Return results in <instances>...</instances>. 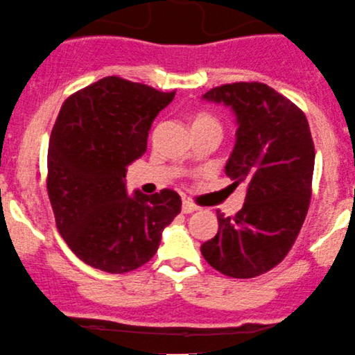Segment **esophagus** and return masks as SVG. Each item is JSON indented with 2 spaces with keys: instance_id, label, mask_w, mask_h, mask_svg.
Segmentation results:
<instances>
[{
  "instance_id": "esophagus-1",
  "label": "esophagus",
  "mask_w": 355,
  "mask_h": 355,
  "mask_svg": "<svg viewBox=\"0 0 355 355\" xmlns=\"http://www.w3.org/2000/svg\"><path fill=\"white\" fill-rule=\"evenodd\" d=\"M182 213L184 214H189V213H194V211H198L199 208L196 205H194V202H191L189 199H184V201H182Z\"/></svg>"
}]
</instances>
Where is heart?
Instances as JSON below:
<instances>
[{"label": "heart", "mask_w": 355, "mask_h": 355, "mask_svg": "<svg viewBox=\"0 0 355 355\" xmlns=\"http://www.w3.org/2000/svg\"><path fill=\"white\" fill-rule=\"evenodd\" d=\"M191 125L194 130H202V129H218L221 130V122L216 117L208 112H196L191 117Z\"/></svg>", "instance_id": "heart-1"}]
</instances>
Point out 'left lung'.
I'll use <instances>...</instances> for the list:
<instances>
[{"label": "left lung", "mask_w": 355, "mask_h": 355, "mask_svg": "<svg viewBox=\"0 0 355 355\" xmlns=\"http://www.w3.org/2000/svg\"><path fill=\"white\" fill-rule=\"evenodd\" d=\"M205 98L223 102L238 119L236 144L226 174L246 198L233 216L218 211L216 236L201 253L231 278H254L275 268L292 250L312 198L315 147L300 107L260 82L214 87Z\"/></svg>", "instance_id": "obj_1"}]
</instances>
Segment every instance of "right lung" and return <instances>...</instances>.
Listing matches in <instances>:
<instances>
[{"label":"right lung","mask_w":355,"mask_h":355,"mask_svg":"<svg viewBox=\"0 0 355 355\" xmlns=\"http://www.w3.org/2000/svg\"><path fill=\"white\" fill-rule=\"evenodd\" d=\"M173 92L105 77L71 94L49 144L46 191L57 228L87 265L121 275L154 257L181 211L176 191L125 193V167L147 149V132Z\"/></svg>","instance_id":"obj_1"}]
</instances>
